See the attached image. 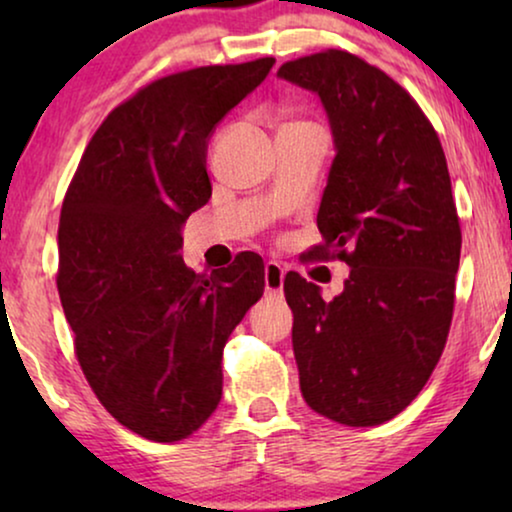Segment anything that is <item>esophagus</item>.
<instances>
[{
    "instance_id": "esophagus-1",
    "label": "esophagus",
    "mask_w": 512,
    "mask_h": 512,
    "mask_svg": "<svg viewBox=\"0 0 512 512\" xmlns=\"http://www.w3.org/2000/svg\"><path fill=\"white\" fill-rule=\"evenodd\" d=\"M284 289V268L275 261L265 263V296L282 298Z\"/></svg>"
}]
</instances>
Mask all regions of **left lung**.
Masks as SVG:
<instances>
[{"instance_id":"obj_1","label":"left lung","mask_w":512,"mask_h":512,"mask_svg":"<svg viewBox=\"0 0 512 512\" xmlns=\"http://www.w3.org/2000/svg\"><path fill=\"white\" fill-rule=\"evenodd\" d=\"M277 74L328 114L335 158L310 256L349 265L331 303L284 277L300 391L338 424H384L429 382L452 324L461 228L443 146L408 90L359 55L328 48Z\"/></svg>"}]
</instances>
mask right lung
<instances>
[{
	"label": "right lung",
	"mask_w": 512,
	"mask_h": 512,
	"mask_svg": "<svg viewBox=\"0 0 512 512\" xmlns=\"http://www.w3.org/2000/svg\"><path fill=\"white\" fill-rule=\"evenodd\" d=\"M275 65H209L139 88L104 118L65 193L58 291L90 389L156 443L221 401L223 347L265 289L254 251L212 275L181 261V226L212 198L207 142Z\"/></svg>",
	"instance_id": "obj_1"
}]
</instances>
